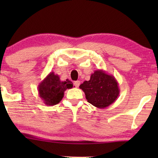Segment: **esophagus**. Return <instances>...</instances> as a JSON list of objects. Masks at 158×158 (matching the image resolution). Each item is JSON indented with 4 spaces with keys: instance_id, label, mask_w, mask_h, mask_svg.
<instances>
[{
    "instance_id": "esophagus-1",
    "label": "esophagus",
    "mask_w": 158,
    "mask_h": 158,
    "mask_svg": "<svg viewBox=\"0 0 158 158\" xmlns=\"http://www.w3.org/2000/svg\"><path fill=\"white\" fill-rule=\"evenodd\" d=\"M80 84H81V81H75L74 82V85L76 88H78L79 87Z\"/></svg>"
}]
</instances>
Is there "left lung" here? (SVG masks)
I'll return each mask as SVG.
<instances>
[{
  "instance_id": "8db88e82",
  "label": "left lung",
  "mask_w": 158,
  "mask_h": 158,
  "mask_svg": "<svg viewBox=\"0 0 158 158\" xmlns=\"http://www.w3.org/2000/svg\"><path fill=\"white\" fill-rule=\"evenodd\" d=\"M79 88L85 93L88 102L98 109H105L115 102L120 93L114 76L103 70H95L89 81H84Z\"/></svg>"
}]
</instances>
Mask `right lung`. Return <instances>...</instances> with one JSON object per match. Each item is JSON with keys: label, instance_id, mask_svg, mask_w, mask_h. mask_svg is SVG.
<instances>
[{"label": "right lung", "instance_id": "1", "mask_svg": "<svg viewBox=\"0 0 158 158\" xmlns=\"http://www.w3.org/2000/svg\"><path fill=\"white\" fill-rule=\"evenodd\" d=\"M73 86V83L68 79L61 81L59 75L51 72L39 84V96L45 104L52 106L59 103L64 97V92Z\"/></svg>", "mask_w": 158, "mask_h": 158}]
</instances>
